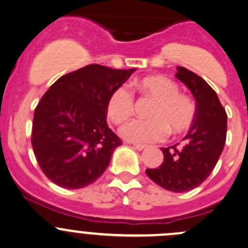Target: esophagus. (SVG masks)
I'll list each match as a JSON object with an SVG mask.
<instances>
[{
  "mask_svg": "<svg viewBox=\"0 0 248 248\" xmlns=\"http://www.w3.org/2000/svg\"><path fill=\"white\" fill-rule=\"evenodd\" d=\"M133 148L137 149L138 151H141L146 148V145H144V144H133Z\"/></svg>",
  "mask_w": 248,
  "mask_h": 248,
  "instance_id": "esophagus-1",
  "label": "esophagus"
}]
</instances>
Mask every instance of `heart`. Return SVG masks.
Returning a JSON list of instances; mask_svg holds the SVG:
<instances>
[{
  "mask_svg": "<svg viewBox=\"0 0 248 248\" xmlns=\"http://www.w3.org/2000/svg\"><path fill=\"white\" fill-rule=\"evenodd\" d=\"M136 88L156 99L149 112V120H132L120 128L122 138L136 143H150L165 139L170 129L174 134L188 131L195 120V104L182 93L170 78L161 75L148 76L133 83ZM134 98L131 91L119 86L110 93L107 102L108 117L122 124L132 116Z\"/></svg>",
  "mask_w": 248,
  "mask_h": 248,
  "instance_id": "b5f03b06",
  "label": "heart"
}]
</instances>
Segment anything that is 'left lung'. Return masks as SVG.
<instances>
[{
  "mask_svg": "<svg viewBox=\"0 0 248 248\" xmlns=\"http://www.w3.org/2000/svg\"><path fill=\"white\" fill-rule=\"evenodd\" d=\"M175 78L190 90L196 100V114L188 134L168 148H161L163 162L146 170L161 188L183 193L196 188L216 167L227 139V112L218 95L202 78L178 66Z\"/></svg>",
  "mask_w": 248,
  "mask_h": 248,
  "instance_id": "left-lung-1",
  "label": "left lung"
}]
</instances>
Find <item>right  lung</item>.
Listing matches in <instances>:
<instances>
[{"label":"right lung","instance_id":"right-lung-1","mask_svg":"<svg viewBox=\"0 0 248 248\" xmlns=\"http://www.w3.org/2000/svg\"><path fill=\"white\" fill-rule=\"evenodd\" d=\"M134 71L91 64L58 78L41 98L31 143L41 170L54 184L85 188L107 170L121 145L108 127V98Z\"/></svg>","mask_w":248,"mask_h":248}]
</instances>
